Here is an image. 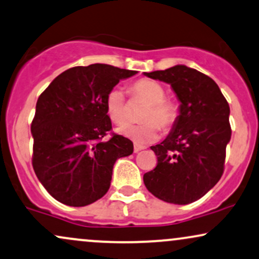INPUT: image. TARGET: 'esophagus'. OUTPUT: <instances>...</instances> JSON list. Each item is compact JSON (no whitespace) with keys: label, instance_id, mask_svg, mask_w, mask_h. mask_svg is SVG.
<instances>
[{"label":"esophagus","instance_id":"34e87169","mask_svg":"<svg viewBox=\"0 0 259 259\" xmlns=\"http://www.w3.org/2000/svg\"><path fill=\"white\" fill-rule=\"evenodd\" d=\"M143 149H144V146L138 145V144H135V148H133V150H135V152H139L140 150H143Z\"/></svg>","mask_w":259,"mask_h":259}]
</instances>
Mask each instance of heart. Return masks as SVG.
I'll list each match as a JSON object with an SVG mask.
<instances>
[{"mask_svg": "<svg viewBox=\"0 0 259 259\" xmlns=\"http://www.w3.org/2000/svg\"><path fill=\"white\" fill-rule=\"evenodd\" d=\"M130 94L132 97L146 102L148 107L140 115L144 122L122 124L117 128L121 136L137 144H148L158 138L161 127L164 132L174 128L180 115L179 105L175 101L165 97L164 88L159 82L151 79H138L131 84ZM104 108L108 117L114 123H121L126 120V96L122 89L114 86L107 92Z\"/></svg>", "mask_w": 259, "mask_h": 259, "instance_id": "heart-1", "label": "heart"}]
</instances>
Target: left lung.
<instances>
[{"label":"left lung","mask_w":259,"mask_h":259,"mask_svg":"<svg viewBox=\"0 0 259 259\" xmlns=\"http://www.w3.org/2000/svg\"><path fill=\"white\" fill-rule=\"evenodd\" d=\"M144 75L170 84L181 102L170 135L151 146L157 165L144 174L145 186L167 203L196 202L223 174L232 136L228 102L210 76L184 65Z\"/></svg>","instance_id":"obj_1"}]
</instances>
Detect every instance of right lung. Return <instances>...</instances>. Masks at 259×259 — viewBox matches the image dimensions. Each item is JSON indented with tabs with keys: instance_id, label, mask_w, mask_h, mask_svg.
<instances>
[{
	"instance_id": "1",
	"label": "right lung",
	"mask_w": 259,
	"mask_h": 259,
	"mask_svg": "<svg viewBox=\"0 0 259 259\" xmlns=\"http://www.w3.org/2000/svg\"><path fill=\"white\" fill-rule=\"evenodd\" d=\"M137 71L95 63L57 75L38 97L31 123L32 165L56 200L85 206L108 192L115 161L133 152V143L111 135L107 92Z\"/></svg>"
}]
</instances>
